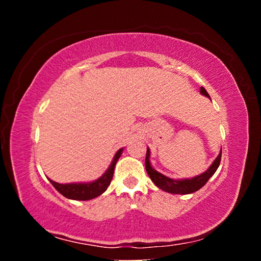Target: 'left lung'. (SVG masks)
I'll return each instance as SVG.
<instances>
[{"instance_id": "8db88e82", "label": "left lung", "mask_w": 261, "mask_h": 261, "mask_svg": "<svg viewBox=\"0 0 261 261\" xmlns=\"http://www.w3.org/2000/svg\"><path fill=\"white\" fill-rule=\"evenodd\" d=\"M201 94L210 98L209 94L206 92V90L203 87L201 88ZM221 155H222V151L220 152V154L217 155V158L215 160H214L212 166H210L204 173H202L201 176L191 178V179H172V178L164 176V174L159 173L158 171L153 170L151 166V163H149V149L148 148H147V153H146L145 166H146V171H147L149 178H151V180L156 185V187L162 189V190L170 192V194L187 195V194H192V192L197 191L202 187H204L206 181L209 180V178L216 172L217 167H219L220 162H221Z\"/></svg>"}]
</instances>
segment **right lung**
<instances>
[{
    "label": "right lung",
    "instance_id": "obj_1",
    "mask_svg": "<svg viewBox=\"0 0 261 261\" xmlns=\"http://www.w3.org/2000/svg\"><path fill=\"white\" fill-rule=\"evenodd\" d=\"M122 149L120 148L116 152L115 156H114L112 164L108 167V170L103 173L98 179H96L91 183H71V184H59L49 179L51 184L55 187V189L58 192H60L64 197L70 199H76V201H88V199H92L97 197L101 194H103L109 187L110 181L113 179L114 169H115L116 162L122 154Z\"/></svg>",
    "mask_w": 261,
    "mask_h": 261
}]
</instances>
